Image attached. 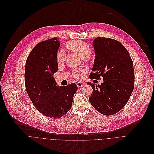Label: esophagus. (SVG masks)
Wrapping results in <instances>:
<instances>
[{
    "instance_id": "obj_1",
    "label": "esophagus",
    "mask_w": 154,
    "mask_h": 154,
    "mask_svg": "<svg viewBox=\"0 0 154 154\" xmlns=\"http://www.w3.org/2000/svg\"><path fill=\"white\" fill-rule=\"evenodd\" d=\"M77 87H78V88H79V87H83V85H84V83H82V82H78L77 83Z\"/></svg>"
}]
</instances>
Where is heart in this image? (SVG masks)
<instances>
[{"instance_id":"1","label":"heart","mask_w":154,"mask_h":154,"mask_svg":"<svg viewBox=\"0 0 154 154\" xmlns=\"http://www.w3.org/2000/svg\"><path fill=\"white\" fill-rule=\"evenodd\" d=\"M66 47L70 51L79 55L83 60L87 61L91 55V50L90 46L85 42L81 41H73L67 43ZM66 58V52L64 50H59L56 55V60L58 64L63 63ZM83 72L82 69L75 70L72 72V76L77 79L81 76V73Z\"/></svg>"}]
</instances>
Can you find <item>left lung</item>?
I'll use <instances>...</instances> for the list:
<instances>
[{"label": "left lung", "instance_id": "1", "mask_svg": "<svg viewBox=\"0 0 154 154\" xmlns=\"http://www.w3.org/2000/svg\"><path fill=\"white\" fill-rule=\"evenodd\" d=\"M95 59L90 79H100L101 85L87 82L93 91L88 98L91 106L104 115L116 113L129 101L134 88L133 62L127 49L118 41L95 39Z\"/></svg>", "mask_w": 154, "mask_h": 154}]
</instances>
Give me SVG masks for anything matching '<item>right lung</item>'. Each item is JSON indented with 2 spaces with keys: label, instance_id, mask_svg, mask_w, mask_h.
Instances as JSON below:
<instances>
[{
  "label": "right lung",
  "instance_id": "1",
  "mask_svg": "<svg viewBox=\"0 0 154 154\" xmlns=\"http://www.w3.org/2000/svg\"><path fill=\"white\" fill-rule=\"evenodd\" d=\"M59 46L57 38L38 43L28 55L25 69V87L31 101L40 113L53 119L70 110L78 90L75 83L57 87L53 77L58 70Z\"/></svg>",
  "mask_w": 154,
  "mask_h": 154
}]
</instances>
